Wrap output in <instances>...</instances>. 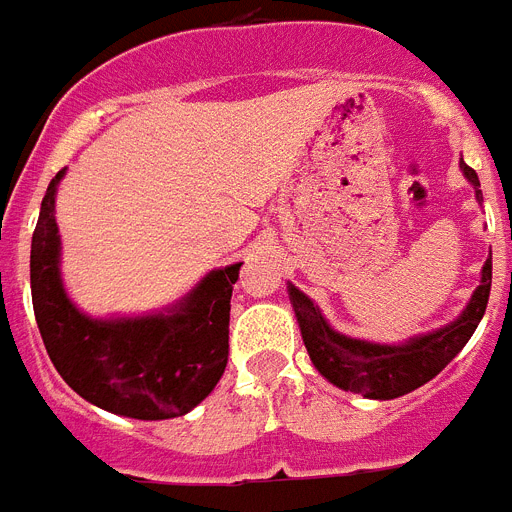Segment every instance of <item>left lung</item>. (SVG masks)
<instances>
[{"mask_svg":"<svg viewBox=\"0 0 512 512\" xmlns=\"http://www.w3.org/2000/svg\"><path fill=\"white\" fill-rule=\"evenodd\" d=\"M461 170L474 186L476 199L482 202L476 173L464 160H461ZM489 287H492V256L482 266V282L471 295L464 313L443 329L414 336L404 344H375L339 334L331 329L318 305H313L305 292H300L295 285L287 287V292L298 316L305 349L318 373L336 388L362 393L365 399L386 401L399 399L404 393L425 386L464 349L487 310Z\"/></svg>","mask_w":512,"mask_h":512,"instance_id":"obj_1","label":"left lung"}]
</instances>
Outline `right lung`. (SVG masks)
I'll return each instance as SVG.
<instances>
[{
    "mask_svg": "<svg viewBox=\"0 0 512 512\" xmlns=\"http://www.w3.org/2000/svg\"><path fill=\"white\" fill-rule=\"evenodd\" d=\"M48 183L30 246L38 331L59 375L82 399L131 419L189 414L225 373L230 298L240 264L214 269L173 308L134 318H90L61 282L56 189Z\"/></svg>",
    "mask_w": 512,
    "mask_h": 512,
    "instance_id": "1",
    "label": "right lung"
}]
</instances>
